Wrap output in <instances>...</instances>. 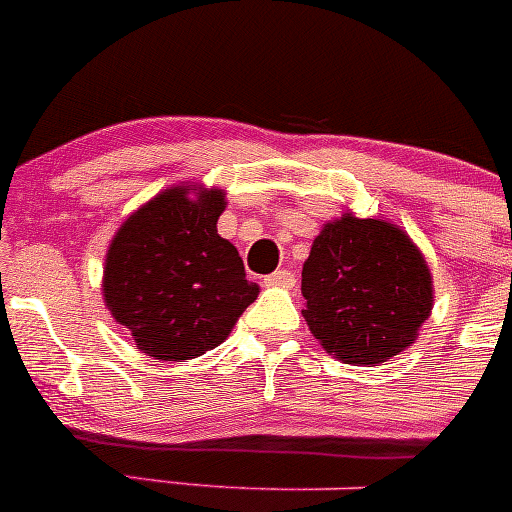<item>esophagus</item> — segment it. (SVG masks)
Returning <instances> with one entry per match:
<instances>
[{
    "instance_id": "obj_1",
    "label": "esophagus",
    "mask_w": 512,
    "mask_h": 512,
    "mask_svg": "<svg viewBox=\"0 0 512 512\" xmlns=\"http://www.w3.org/2000/svg\"><path fill=\"white\" fill-rule=\"evenodd\" d=\"M265 285L270 287H292L294 285V275L289 270H277L272 275L265 277Z\"/></svg>"
}]
</instances>
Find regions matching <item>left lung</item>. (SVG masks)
Returning a JSON list of instances; mask_svg holds the SVG:
<instances>
[{
	"instance_id": "left-lung-1",
	"label": "left lung",
	"mask_w": 512,
	"mask_h": 512,
	"mask_svg": "<svg viewBox=\"0 0 512 512\" xmlns=\"http://www.w3.org/2000/svg\"><path fill=\"white\" fill-rule=\"evenodd\" d=\"M304 322L322 349L376 366L416 342L433 309V277L418 245L389 220H329L302 267Z\"/></svg>"
}]
</instances>
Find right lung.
Listing matches in <instances>:
<instances>
[{"mask_svg": "<svg viewBox=\"0 0 512 512\" xmlns=\"http://www.w3.org/2000/svg\"><path fill=\"white\" fill-rule=\"evenodd\" d=\"M225 190L178 183L133 210L108 245L103 302L143 354L183 361L223 344L260 294L218 235Z\"/></svg>", "mask_w": 512, "mask_h": 512, "instance_id": "right-lung-1", "label": "right lung"}]
</instances>
